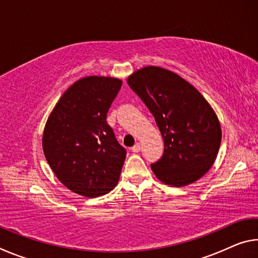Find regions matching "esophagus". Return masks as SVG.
Returning <instances> with one entry per match:
<instances>
[{
    "label": "esophagus",
    "mask_w": 258,
    "mask_h": 258,
    "mask_svg": "<svg viewBox=\"0 0 258 258\" xmlns=\"http://www.w3.org/2000/svg\"><path fill=\"white\" fill-rule=\"evenodd\" d=\"M132 152H139L140 150H141V146H140V143H137V145L132 147Z\"/></svg>",
    "instance_id": "34e87169"
}]
</instances>
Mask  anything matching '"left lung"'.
<instances>
[{
  "instance_id": "1",
  "label": "left lung",
  "mask_w": 258,
  "mask_h": 258,
  "mask_svg": "<svg viewBox=\"0 0 258 258\" xmlns=\"http://www.w3.org/2000/svg\"><path fill=\"white\" fill-rule=\"evenodd\" d=\"M127 84L154 115L164 140V154L151 164L166 184L183 186L212 167L221 145V126L209 103L175 73L146 67Z\"/></svg>"
}]
</instances>
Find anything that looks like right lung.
Returning <instances> with one entry per match:
<instances>
[{"mask_svg":"<svg viewBox=\"0 0 258 258\" xmlns=\"http://www.w3.org/2000/svg\"><path fill=\"white\" fill-rule=\"evenodd\" d=\"M121 81L90 76L69 87L46 121L43 150L52 171L69 190L99 197L116 185L126 158L107 112Z\"/></svg>","mask_w":258,"mask_h":258,"instance_id":"right-lung-1","label":"right lung"}]
</instances>
